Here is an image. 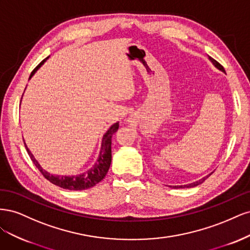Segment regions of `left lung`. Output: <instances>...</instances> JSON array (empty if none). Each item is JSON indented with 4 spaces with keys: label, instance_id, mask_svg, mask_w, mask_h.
I'll use <instances>...</instances> for the list:
<instances>
[{
    "label": "left lung",
    "instance_id": "1",
    "mask_svg": "<svg viewBox=\"0 0 250 250\" xmlns=\"http://www.w3.org/2000/svg\"><path fill=\"white\" fill-rule=\"evenodd\" d=\"M208 58H209V60L211 62H213L214 64H215V66L216 67H218L219 70H221L222 72H225V70H224V67L219 63L217 60H215L214 58H211V57H209L208 56ZM211 174V173H210ZM209 174V175H210ZM209 175H208V176H206V177H203V178H201V179H199L198 181H195V183H192V184H188V185H185V186H173V188H193V187H196V186H198V185H201L204 180H206Z\"/></svg>",
    "mask_w": 250,
    "mask_h": 250
}]
</instances>
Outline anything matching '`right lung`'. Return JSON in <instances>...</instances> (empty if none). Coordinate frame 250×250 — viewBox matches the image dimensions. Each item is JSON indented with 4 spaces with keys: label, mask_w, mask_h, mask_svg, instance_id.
Here are the masks:
<instances>
[{
    "label": "right lung",
    "mask_w": 250,
    "mask_h": 250,
    "mask_svg": "<svg viewBox=\"0 0 250 250\" xmlns=\"http://www.w3.org/2000/svg\"><path fill=\"white\" fill-rule=\"evenodd\" d=\"M47 59L48 57L46 59H43L42 62L35 67V69L32 71L31 75H30L29 79L33 76L34 73L40 69L42 64L46 62ZM118 128H119V123L113 124L107 130V132L104 134L103 140H102L100 155L94 167L92 169H89L88 171L79 174V175H76V176H58V175H53V174L48 173L46 170H43L41 167V165L39 163H37L32 153L30 152V150L26 146V144H25V147L27 149V152L30 158H31V161L36 166V168L40 170V172L42 174L43 177L48 179L50 183H52L53 185H55L57 187L65 188V190H73V191L85 190V188H89L96 186L98 183H100V181L105 177V175H106L111 163V137L112 134L118 130Z\"/></svg>",
    "instance_id": "right-lung-1"
}]
</instances>
